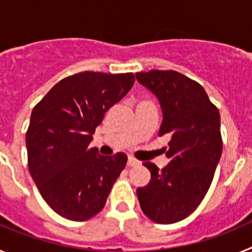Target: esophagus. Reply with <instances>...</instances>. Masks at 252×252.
Wrapping results in <instances>:
<instances>
[{
	"label": "esophagus",
	"mask_w": 252,
	"mask_h": 252,
	"mask_svg": "<svg viewBox=\"0 0 252 252\" xmlns=\"http://www.w3.org/2000/svg\"><path fill=\"white\" fill-rule=\"evenodd\" d=\"M139 164H140V161H139V160L135 159V158H132V157L128 158V160H127V165L128 166H136V165H139Z\"/></svg>",
	"instance_id": "34e87169"
}]
</instances>
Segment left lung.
Listing matches in <instances>:
<instances>
[{
	"label": "left lung",
	"mask_w": 252,
	"mask_h": 252,
	"mask_svg": "<svg viewBox=\"0 0 252 252\" xmlns=\"http://www.w3.org/2000/svg\"><path fill=\"white\" fill-rule=\"evenodd\" d=\"M137 81L157 95L162 111L159 136L169 164L150 161L148 186L137 188L142 212L151 221L170 224L188 217L203 201L222 154L220 112L203 87L175 70L136 73Z\"/></svg>",
	"instance_id": "8db88e82"
}]
</instances>
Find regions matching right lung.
Instances as JSON below:
<instances>
[{
    "mask_svg": "<svg viewBox=\"0 0 252 252\" xmlns=\"http://www.w3.org/2000/svg\"><path fill=\"white\" fill-rule=\"evenodd\" d=\"M133 82L132 73H77L58 82L31 112L29 170L44 201L62 217L87 221L103 209L127 157L99 155L90 142Z\"/></svg>",
    "mask_w": 252,
    "mask_h": 252,
    "instance_id": "right-lung-1",
    "label": "right lung"
}]
</instances>
